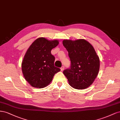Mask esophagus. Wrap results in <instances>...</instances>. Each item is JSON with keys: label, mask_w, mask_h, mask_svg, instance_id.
I'll use <instances>...</instances> for the list:
<instances>
[{"label": "esophagus", "mask_w": 120, "mask_h": 120, "mask_svg": "<svg viewBox=\"0 0 120 120\" xmlns=\"http://www.w3.org/2000/svg\"><path fill=\"white\" fill-rule=\"evenodd\" d=\"M60 69H61V71H63V70H64V66H62V67H61Z\"/></svg>", "instance_id": "obj_1"}]
</instances>
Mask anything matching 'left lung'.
<instances>
[{
	"mask_svg": "<svg viewBox=\"0 0 120 120\" xmlns=\"http://www.w3.org/2000/svg\"><path fill=\"white\" fill-rule=\"evenodd\" d=\"M71 65L63 71L71 86L83 90L92 84L100 69V59L91 44L84 39L64 40Z\"/></svg>",
	"mask_w": 120,
	"mask_h": 120,
	"instance_id": "1",
	"label": "left lung"
}]
</instances>
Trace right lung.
<instances>
[{
  "mask_svg": "<svg viewBox=\"0 0 120 120\" xmlns=\"http://www.w3.org/2000/svg\"><path fill=\"white\" fill-rule=\"evenodd\" d=\"M59 44L57 40L50 41L39 38L30 46L22 63L25 79L34 87L44 88L48 85L55 74L60 71L54 66L55 57L51 51Z\"/></svg>",
  "mask_w": 120,
  "mask_h": 120,
  "instance_id": "1",
  "label": "right lung"
}]
</instances>
